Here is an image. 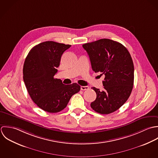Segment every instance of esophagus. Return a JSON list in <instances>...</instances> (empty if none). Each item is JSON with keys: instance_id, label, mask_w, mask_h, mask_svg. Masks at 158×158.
I'll list each match as a JSON object with an SVG mask.
<instances>
[{"instance_id": "esophagus-1", "label": "esophagus", "mask_w": 158, "mask_h": 158, "mask_svg": "<svg viewBox=\"0 0 158 158\" xmlns=\"http://www.w3.org/2000/svg\"><path fill=\"white\" fill-rule=\"evenodd\" d=\"M81 89L82 90H89V86H81Z\"/></svg>"}]
</instances>
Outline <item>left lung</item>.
I'll return each mask as SVG.
<instances>
[{
	"label": "left lung",
	"instance_id": "8db88e82",
	"mask_svg": "<svg viewBox=\"0 0 158 158\" xmlns=\"http://www.w3.org/2000/svg\"><path fill=\"white\" fill-rule=\"evenodd\" d=\"M95 73L104 74V90L92 89L96 98L90 104L101 114L112 113L121 107L131 94L134 84V64L126 48L110 39H100L82 45Z\"/></svg>",
	"mask_w": 158,
	"mask_h": 158
}]
</instances>
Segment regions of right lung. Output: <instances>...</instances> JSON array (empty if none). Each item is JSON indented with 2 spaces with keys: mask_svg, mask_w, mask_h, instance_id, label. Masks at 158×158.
<instances>
[{
  "mask_svg": "<svg viewBox=\"0 0 158 158\" xmlns=\"http://www.w3.org/2000/svg\"><path fill=\"white\" fill-rule=\"evenodd\" d=\"M71 45L52 41L41 43L29 51L23 67V79L32 101L41 109L57 113L64 109L70 98L79 92L76 83L64 85L54 78L63 52Z\"/></svg>",
  "mask_w": 158,
  "mask_h": 158,
  "instance_id": "1",
  "label": "right lung"
}]
</instances>
